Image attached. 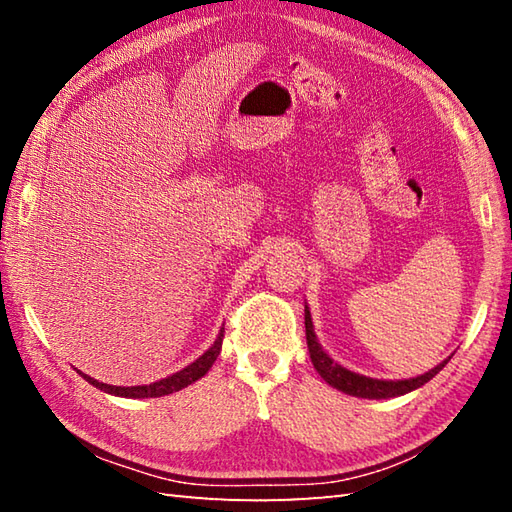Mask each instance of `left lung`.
<instances>
[{
    "label": "left lung",
    "instance_id": "obj_1",
    "mask_svg": "<svg viewBox=\"0 0 512 512\" xmlns=\"http://www.w3.org/2000/svg\"><path fill=\"white\" fill-rule=\"evenodd\" d=\"M306 339H308L312 365L319 372V376L325 380V383L334 389L343 391V394H350L356 398H369V400L396 398V396L409 394V391L422 387L424 383H429V380L436 376L451 358V356L444 358L440 365L429 369V372L413 376V378H402V380H383V378H369L363 374H356V372H352V369H347V367L336 363L334 358L323 350L319 339H317V334H314V325H312L308 306H306Z\"/></svg>",
    "mask_w": 512,
    "mask_h": 512
}]
</instances>
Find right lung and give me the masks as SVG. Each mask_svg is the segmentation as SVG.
Wrapping results in <instances>:
<instances>
[{
    "label": "right lung",
    "mask_w": 512,
    "mask_h": 512,
    "mask_svg": "<svg viewBox=\"0 0 512 512\" xmlns=\"http://www.w3.org/2000/svg\"><path fill=\"white\" fill-rule=\"evenodd\" d=\"M222 339H224V328L220 330V334H217L215 343L206 350L198 361H193L191 365H187L184 369H180V372L171 374L167 378L158 380V383H151V385H136V387H116V385H107V383H99V380L79 372L85 380H88L90 385H94L96 389L105 391V394H112V396H121V398H160V396H167V394H173V391H180L184 387H189L191 383H195V380H200L209 369L213 367L215 358L220 356V350H222Z\"/></svg>",
    "instance_id": "obj_1"
}]
</instances>
